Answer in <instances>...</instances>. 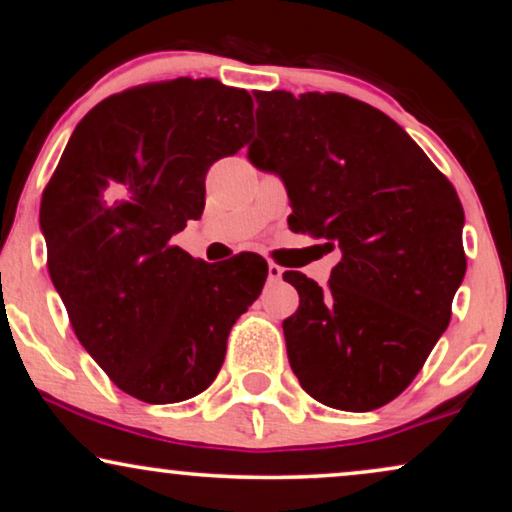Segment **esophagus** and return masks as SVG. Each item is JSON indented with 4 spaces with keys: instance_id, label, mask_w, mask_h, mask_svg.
Segmentation results:
<instances>
[{
    "instance_id": "1",
    "label": "esophagus",
    "mask_w": 512,
    "mask_h": 512,
    "mask_svg": "<svg viewBox=\"0 0 512 512\" xmlns=\"http://www.w3.org/2000/svg\"><path fill=\"white\" fill-rule=\"evenodd\" d=\"M282 275H284V270L279 268L277 263H268V279H270V282H279Z\"/></svg>"
}]
</instances>
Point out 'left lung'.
<instances>
[{
  "mask_svg": "<svg viewBox=\"0 0 512 512\" xmlns=\"http://www.w3.org/2000/svg\"><path fill=\"white\" fill-rule=\"evenodd\" d=\"M256 125L247 156L284 181L291 230L342 254L326 289L284 272L300 296L282 324L291 370L328 408H382L450 324L466 272L459 195L401 125L354 97L256 93Z\"/></svg>",
  "mask_w": 512,
  "mask_h": 512,
  "instance_id": "obj_1",
  "label": "left lung"
}]
</instances>
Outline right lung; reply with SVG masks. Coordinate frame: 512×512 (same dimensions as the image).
<instances>
[{"mask_svg": "<svg viewBox=\"0 0 512 512\" xmlns=\"http://www.w3.org/2000/svg\"><path fill=\"white\" fill-rule=\"evenodd\" d=\"M251 95L174 79L111 95L83 116L48 181L39 226L76 338L144 403L205 391L268 263L195 261L170 240L200 219L209 165L247 144Z\"/></svg>", "mask_w": 512, "mask_h": 512, "instance_id": "obj_1", "label": "right lung"}]
</instances>
